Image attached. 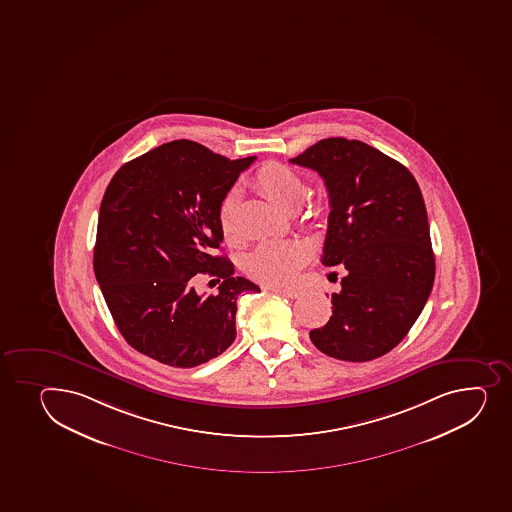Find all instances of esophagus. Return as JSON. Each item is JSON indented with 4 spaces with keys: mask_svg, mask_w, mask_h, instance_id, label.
Wrapping results in <instances>:
<instances>
[{
    "mask_svg": "<svg viewBox=\"0 0 512 512\" xmlns=\"http://www.w3.org/2000/svg\"><path fill=\"white\" fill-rule=\"evenodd\" d=\"M272 292L275 294H280V296L289 297V299H297V297L301 296V290L299 289H272Z\"/></svg>",
    "mask_w": 512,
    "mask_h": 512,
    "instance_id": "34e87169",
    "label": "esophagus"
}]
</instances>
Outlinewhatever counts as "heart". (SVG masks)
Returning <instances> with one entry per match:
<instances>
[{
	"mask_svg": "<svg viewBox=\"0 0 512 512\" xmlns=\"http://www.w3.org/2000/svg\"><path fill=\"white\" fill-rule=\"evenodd\" d=\"M257 186L269 200L282 210H294L306 196V183L294 169L280 163H267L253 176ZM235 208L237 193L230 191L218 210V222L223 237H235ZM311 257V250L304 243L267 242L262 243L248 257L247 272L253 279L269 285H285L294 280L302 265Z\"/></svg>",
	"mask_w": 512,
	"mask_h": 512,
	"instance_id": "b5f03b06",
	"label": "heart"
}]
</instances>
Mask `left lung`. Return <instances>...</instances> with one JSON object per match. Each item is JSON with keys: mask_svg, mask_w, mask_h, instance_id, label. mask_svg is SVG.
I'll return each instance as SVG.
<instances>
[{"mask_svg": "<svg viewBox=\"0 0 512 512\" xmlns=\"http://www.w3.org/2000/svg\"><path fill=\"white\" fill-rule=\"evenodd\" d=\"M314 169L329 195L321 262L343 265L326 326L309 332L331 358L363 363L400 344L435 279L427 208L413 174L368 144L329 137L290 159Z\"/></svg>", "mask_w": 512, "mask_h": 512, "instance_id": "8db88e82", "label": "left lung"}]
</instances>
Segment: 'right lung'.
<instances>
[{
	"label": "right lung",
	"mask_w": 512,
	"mask_h": 512,
	"mask_svg": "<svg viewBox=\"0 0 512 512\" xmlns=\"http://www.w3.org/2000/svg\"><path fill=\"white\" fill-rule=\"evenodd\" d=\"M253 161L180 139L114 174L102 198L94 272L117 329L139 353L193 368L237 338L238 296L260 287L233 277L232 262L216 255L223 242L218 210ZM196 273L222 278L219 294L200 297Z\"/></svg>",
	"instance_id": "right-lung-1"
}]
</instances>
